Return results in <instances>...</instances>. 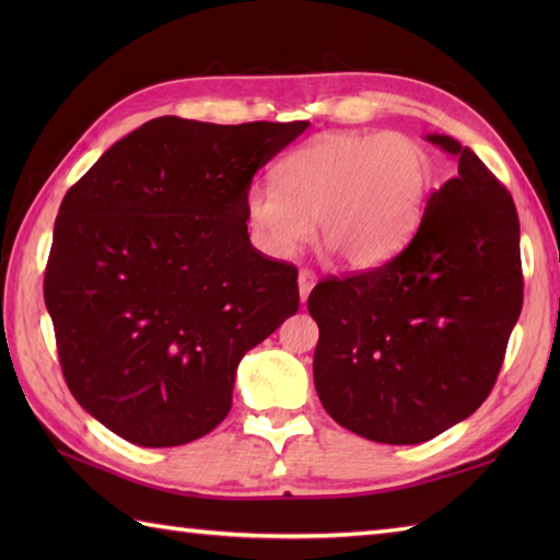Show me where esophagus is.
Listing matches in <instances>:
<instances>
[{
	"mask_svg": "<svg viewBox=\"0 0 560 560\" xmlns=\"http://www.w3.org/2000/svg\"><path fill=\"white\" fill-rule=\"evenodd\" d=\"M315 273L313 271H307V269H301V273H299V291H301V301H305L307 295H311V291H313V287H315Z\"/></svg>",
	"mask_w": 560,
	"mask_h": 560,
	"instance_id": "obj_1",
	"label": "esophagus"
}]
</instances>
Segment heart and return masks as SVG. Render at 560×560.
Returning a JSON list of instances; mask_svg holds the SVG:
<instances>
[{
    "mask_svg": "<svg viewBox=\"0 0 560 560\" xmlns=\"http://www.w3.org/2000/svg\"><path fill=\"white\" fill-rule=\"evenodd\" d=\"M433 161L404 132H329L279 163V185L247 187L253 243L287 259L317 237L349 269H373L397 255L421 221Z\"/></svg>",
    "mask_w": 560,
    "mask_h": 560,
    "instance_id": "obj_1",
    "label": "heart"
}]
</instances>
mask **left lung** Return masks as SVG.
I'll return each instance as SVG.
<instances>
[{
  "label": "left lung",
  "mask_w": 560,
  "mask_h": 560,
  "mask_svg": "<svg viewBox=\"0 0 560 560\" xmlns=\"http://www.w3.org/2000/svg\"><path fill=\"white\" fill-rule=\"evenodd\" d=\"M431 144L457 173L428 197L411 243L383 267L319 281L317 397L351 433L416 445L477 411L522 311L515 201L469 147Z\"/></svg>",
  "instance_id": "obj_1"
}]
</instances>
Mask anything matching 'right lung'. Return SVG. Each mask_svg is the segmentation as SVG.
<instances>
[{
  "label": "right lung",
  "instance_id": "right-lung-1",
  "mask_svg": "<svg viewBox=\"0 0 560 560\" xmlns=\"http://www.w3.org/2000/svg\"><path fill=\"white\" fill-rule=\"evenodd\" d=\"M311 122L156 117L69 187L45 305L71 395L141 447H175L231 411L243 355L299 311V271L247 235L255 173Z\"/></svg>",
  "mask_w": 560,
  "mask_h": 560
}]
</instances>
